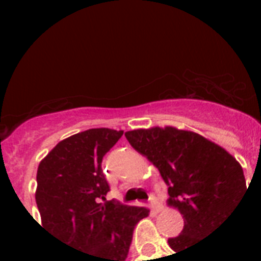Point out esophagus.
<instances>
[{"mask_svg":"<svg viewBox=\"0 0 261 261\" xmlns=\"http://www.w3.org/2000/svg\"><path fill=\"white\" fill-rule=\"evenodd\" d=\"M149 206H150L151 211H153L154 214L160 213V210H161V206H160L159 200H157V198L153 196V195H150V198H149Z\"/></svg>","mask_w":261,"mask_h":261,"instance_id":"esophagus-1","label":"esophagus"}]
</instances>
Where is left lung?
Returning <instances> with one entry per match:
<instances>
[{
  "mask_svg": "<svg viewBox=\"0 0 261 261\" xmlns=\"http://www.w3.org/2000/svg\"><path fill=\"white\" fill-rule=\"evenodd\" d=\"M124 135L159 169L168 186V206L182 215L181 233L168 240L176 253L214 231L248 190L239 161L198 133L167 126Z\"/></svg>",
  "mask_w": 261,
  "mask_h": 261,
  "instance_id": "8db88e82",
  "label": "left lung"
}]
</instances>
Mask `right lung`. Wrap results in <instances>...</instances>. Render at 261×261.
Wrapping results in <instances>:
<instances>
[{
    "label": "right lung",
    "mask_w": 261,
    "mask_h": 261,
    "mask_svg": "<svg viewBox=\"0 0 261 261\" xmlns=\"http://www.w3.org/2000/svg\"><path fill=\"white\" fill-rule=\"evenodd\" d=\"M122 130L89 128L63 139L40 161L35 199L42 226L88 261H124L135 225L149 208L105 202L101 161Z\"/></svg>",
    "instance_id": "1"
}]
</instances>
